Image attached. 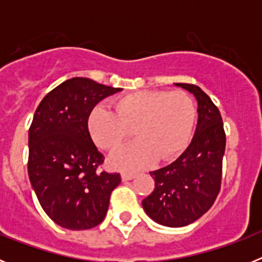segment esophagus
Returning <instances> with one entry per match:
<instances>
[{
    "instance_id": "1",
    "label": "esophagus",
    "mask_w": 262,
    "mask_h": 262,
    "mask_svg": "<svg viewBox=\"0 0 262 262\" xmlns=\"http://www.w3.org/2000/svg\"><path fill=\"white\" fill-rule=\"evenodd\" d=\"M120 177H122V181H129V180L135 178V173H122Z\"/></svg>"
}]
</instances>
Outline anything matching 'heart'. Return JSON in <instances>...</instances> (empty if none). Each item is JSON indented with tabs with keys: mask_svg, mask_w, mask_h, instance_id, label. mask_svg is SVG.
Wrapping results in <instances>:
<instances>
[{
	"mask_svg": "<svg viewBox=\"0 0 262 262\" xmlns=\"http://www.w3.org/2000/svg\"><path fill=\"white\" fill-rule=\"evenodd\" d=\"M114 111L97 106L88 128L97 145L113 151L134 129L136 142L119 148L108 164L120 172H136L156 159L166 161L181 154L193 134L196 110L193 99L181 90H144L119 97Z\"/></svg>",
	"mask_w": 262,
	"mask_h": 262,
	"instance_id": "b5f03b06",
	"label": "heart"
}]
</instances>
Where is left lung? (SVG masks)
<instances>
[{
  "label": "left lung",
  "mask_w": 262,
  "mask_h": 262,
  "mask_svg": "<svg viewBox=\"0 0 262 262\" xmlns=\"http://www.w3.org/2000/svg\"><path fill=\"white\" fill-rule=\"evenodd\" d=\"M174 85L195 97L198 103L195 133L189 147L176 161L151 172L155 189L142 205L156 223L184 227L209 211L219 194L226 134L221 113L200 86Z\"/></svg>",
  "instance_id": "obj_1"
}]
</instances>
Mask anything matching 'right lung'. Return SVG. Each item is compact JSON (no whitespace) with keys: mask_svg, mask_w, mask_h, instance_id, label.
I'll list each match as a JSON object with an SVG mask.
<instances>
[{"mask_svg":"<svg viewBox=\"0 0 262 262\" xmlns=\"http://www.w3.org/2000/svg\"><path fill=\"white\" fill-rule=\"evenodd\" d=\"M120 88L86 77L64 81L41 99L29 129V178L41 209L67 230H89L105 219L119 173L99 172L103 155L90 138L94 106Z\"/></svg>","mask_w":262,"mask_h":262,"instance_id":"obj_1","label":"right lung"}]
</instances>
